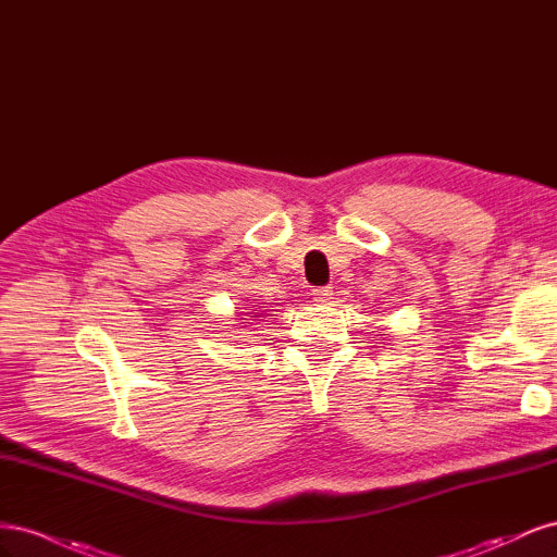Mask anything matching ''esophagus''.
<instances>
[{
  "label": "esophagus",
  "instance_id": "1",
  "mask_svg": "<svg viewBox=\"0 0 557 557\" xmlns=\"http://www.w3.org/2000/svg\"><path fill=\"white\" fill-rule=\"evenodd\" d=\"M311 295H313L315 301H330L332 299V290L327 288V285H323V288H313Z\"/></svg>",
  "mask_w": 557,
  "mask_h": 557
}]
</instances>
